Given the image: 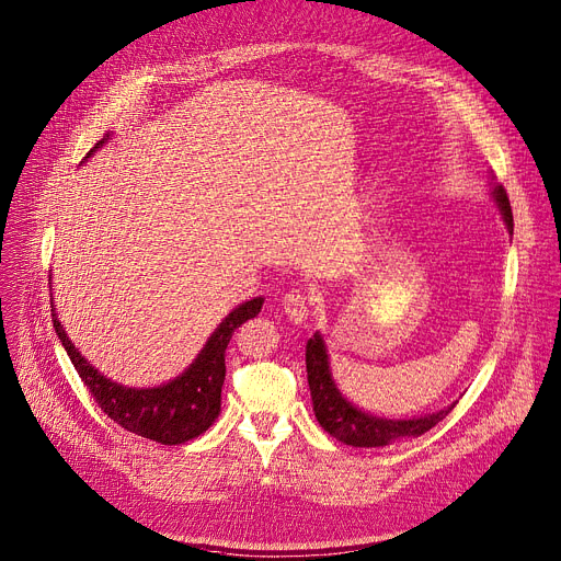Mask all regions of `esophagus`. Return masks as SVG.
Here are the masks:
<instances>
[{"label":"esophagus","instance_id":"1","mask_svg":"<svg viewBox=\"0 0 561 561\" xmlns=\"http://www.w3.org/2000/svg\"><path fill=\"white\" fill-rule=\"evenodd\" d=\"M282 307H284V313H286L293 322H296V325H302V322H305V320L309 318V313H311V300H309L307 293H302V290H288L284 302H282Z\"/></svg>","mask_w":561,"mask_h":561}]
</instances>
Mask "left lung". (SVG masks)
Masks as SVG:
<instances>
[{"label":"left lung","instance_id":"8db88e82","mask_svg":"<svg viewBox=\"0 0 561 561\" xmlns=\"http://www.w3.org/2000/svg\"><path fill=\"white\" fill-rule=\"evenodd\" d=\"M491 197L497 206L500 216H503L507 231L514 233V216H512L510 197L505 188L497 186L493 180H491ZM307 379H309L313 414L318 423L322 425V430L330 432L334 438H339L341 444L352 448H385L402 438H416L427 430H432L436 423L444 421L455 409V404H448L440 411H434V414H425L419 419L416 416L387 419V416L370 414V411L357 407L355 402H350L336 387L332 368H330L328 345L320 332H316L307 341Z\"/></svg>","mask_w":561,"mask_h":561}]
</instances>
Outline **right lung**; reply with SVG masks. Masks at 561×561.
Returning a JSON list of instances; mask_svg holds the SVG:
<instances>
[{
  "instance_id": "right-lung-1",
  "label": "right lung",
  "mask_w": 561,
  "mask_h": 561,
  "mask_svg": "<svg viewBox=\"0 0 561 561\" xmlns=\"http://www.w3.org/2000/svg\"><path fill=\"white\" fill-rule=\"evenodd\" d=\"M108 138L111 134H106L93 150L88 152L85 159H91V154H95L104 142H108ZM261 307L263 298H252L231 309L216 328V332L209 336V341L204 343L193 364L182 375H176L174 379L159 387L117 385V381L102 375L85 357H81L79 347H75L70 336L66 334V328L61 325V320H58L54 298L51 322L81 381L111 421H115L127 432L152 438L157 444L176 446L199 436L218 419L220 393L225 381V350L229 345L233 330L241 328L245 320L254 318L261 311Z\"/></svg>"
}]
</instances>
